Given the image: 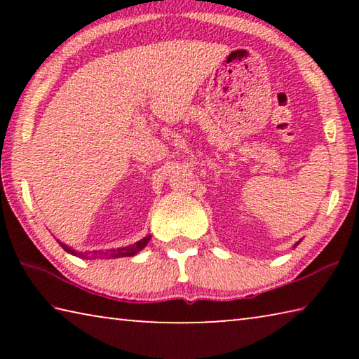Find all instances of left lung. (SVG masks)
Instances as JSON below:
<instances>
[{
  "label": "left lung",
  "mask_w": 359,
  "mask_h": 359,
  "mask_svg": "<svg viewBox=\"0 0 359 359\" xmlns=\"http://www.w3.org/2000/svg\"><path fill=\"white\" fill-rule=\"evenodd\" d=\"M299 242H301V241H299ZM299 242H296V244H294V247H296V245H299Z\"/></svg>",
  "instance_id": "8db88e82"
}]
</instances>
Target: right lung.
Instances as JSON below:
<instances>
[{
	"label": "right lung",
	"instance_id": "right-lung-1",
	"mask_svg": "<svg viewBox=\"0 0 359 359\" xmlns=\"http://www.w3.org/2000/svg\"><path fill=\"white\" fill-rule=\"evenodd\" d=\"M151 236H145V238H142L141 241L135 242L133 245H128V247H120V248H111V250H106V252H100V255H102V257L106 258H121V257H135L136 253H139L142 250V248L149 244ZM58 244L63 247V250H66L71 255H74V257H79V258H88V253H82V252H77L74 250V248H71L69 245L63 244V242L58 241ZM93 255H96L98 257V252H95ZM95 257V258H96ZM92 258V257H90Z\"/></svg>",
	"mask_w": 359,
	"mask_h": 359
}]
</instances>
